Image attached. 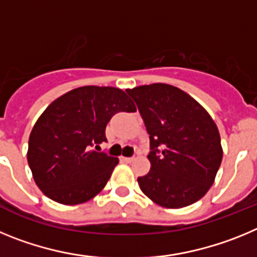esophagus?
<instances>
[{
  "label": "esophagus",
  "instance_id": "34e87169",
  "mask_svg": "<svg viewBox=\"0 0 257 257\" xmlns=\"http://www.w3.org/2000/svg\"><path fill=\"white\" fill-rule=\"evenodd\" d=\"M122 161L126 163H130L134 161V157H122Z\"/></svg>",
  "mask_w": 257,
  "mask_h": 257
}]
</instances>
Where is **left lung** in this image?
Returning a JSON list of instances; mask_svg holds the SVG:
<instances>
[{
  "label": "left lung",
  "instance_id": "8db88e82",
  "mask_svg": "<svg viewBox=\"0 0 257 257\" xmlns=\"http://www.w3.org/2000/svg\"><path fill=\"white\" fill-rule=\"evenodd\" d=\"M151 140V170L138 178L154 203L181 208L205 196L222 160L220 134L201 104L180 88L153 83L126 90Z\"/></svg>",
  "mask_w": 257,
  "mask_h": 257
}]
</instances>
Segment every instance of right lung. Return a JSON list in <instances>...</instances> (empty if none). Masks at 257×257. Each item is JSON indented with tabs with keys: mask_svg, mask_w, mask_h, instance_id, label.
Instances as JSON below:
<instances>
[{
	"mask_svg": "<svg viewBox=\"0 0 257 257\" xmlns=\"http://www.w3.org/2000/svg\"><path fill=\"white\" fill-rule=\"evenodd\" d=\"M135 110L126 92L108 86L74 88L52 101L32 128L27 153L45 196L79 205L100 193L118 160L94 148L106 142L105 127L115 113Z\"/></svg>",
	"mask_w": 257,
	"mask_h": 257,
	"instance_id": "add662e5",
	"label": "right lung"
}]
</instances>
